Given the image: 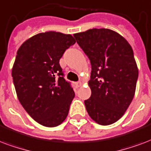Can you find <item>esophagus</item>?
<instances>
[{"label":"esophagus","instance_id":"obj_1","mask_svg":"<svg viewBox=\"0 0 151 151\" xmlns=\"http://www.w3.org/2000/svg\"><path fill=\"white\" fill-rule=\"evenodd\" d=\"M75 85L76 87H80L82 86V83L81 82H76V83H75Z\"/></svg>","mask_w":151,"mask_h":151}]
</instances>
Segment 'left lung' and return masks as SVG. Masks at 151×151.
I'll use <instances>...</instances> for the list:
<instances>
[{
	"label": "left lung",
	"instance_id": "8db88e82",
	"mask_svg": "<svg viewBox=\"0 0 151 151\" xmlns=\"http://www.w3.org/2000/svg\"><path fill=\"white\" fill-rule=\"evenodd\" d=\"M73 36L91 65V96L84 101L86 111L101 125L115 123L135 95L139 71L132 48L109 29L94 28Z\"/></svg>",
	"mask_w": 151,
	"mask_h": 151
}]
</instances>
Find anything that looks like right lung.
<instances>
[{
	"instance_id": "obj_1",
	"label": "right lung",
	"mask_w": 151,
	"mask_h": 151,
	"mask_svg": "<svg viewBox=\"0 0 151 151\" xmlns=\"http://www.w3.org/2000/svg\"><path fill=\"white\" fill-rule=\"evenodd\" d=\"M75 43L71 35L48 31L27 39L17 51L12 76L19 101L34 120L45 127L62 123L74 99L59 61Z\"/></svg>"
}]
</instances>
